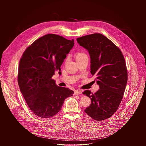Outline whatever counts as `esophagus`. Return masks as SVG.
<instances>
[{"label":"esophagus","mask_w":146,"mask_h":146,"mask_svg":"<svg viewBox=\"0 0 146 146\" xmlns=\"http://www.w3.org/2000/svg\"><path fill=\"white\" fill-rule=\"evenodd\" d=\"M82 94V91L76 90L75 91V92H74V95H80V94Z\"/></svg>","instance_id":"34e87169"}]
</instances>
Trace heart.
Here are the masks:
<instances>
[{"instance_id": "obj_1", "label": "heart", "mask_w": 146, "mask_h": 146, "mask_svg": "<svg viewBox=\"0 0 146 146\" xmlns=\"http://www.w3.org/2000/svg\"><path fill=\"white\" fill-rule=\"evenodd\" d=\"M85 54H84L83 52H78L76 53L75 54V57H76V61L84 57V56H85Z\"/></svg>"}]
</instances>
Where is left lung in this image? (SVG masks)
Listing matches in <instances>:
<instances>
[{
    "label": "left lung",
    "mask_w": 146,
    "mask_h": 146,
    "mask_svg": "<svg viewBox=\"0 0 146 146\" xmlns=\"http://www.w3.org/2000/svg\"><path fill=\"white\" fill-rule=\"evenodd\" d=\"M76 40L89 52L91 73L100 87L94 94L89 90L83 92L91 100L85 111L94 120H103L114 114L123 99L127 81L125 59L120 50L102 34L87 35Z\"/></svg>",
    "instance_id": "obj_1"
}]
</instances>
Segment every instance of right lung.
<instances>
[{
  "label": "right lung",
  "mask_w": 146,
  "mask_h": 146,
  "mask_svg": "<svg viewBox=\"0 0 146 146\" xmlns=\"http://www.w3.org/2000/svg\"><path fill=\"white\" fill-rule=\"evenodd\" d=\"M74 40L54 34L45 35L33 42L22 56L19 67L18 84L29 108L35 115L49 118L60 111L64 100L74 92L58 86L51 78L58 72Z\"/></svg>",
  "instance_id": "add662e5"
}]
</instances>
